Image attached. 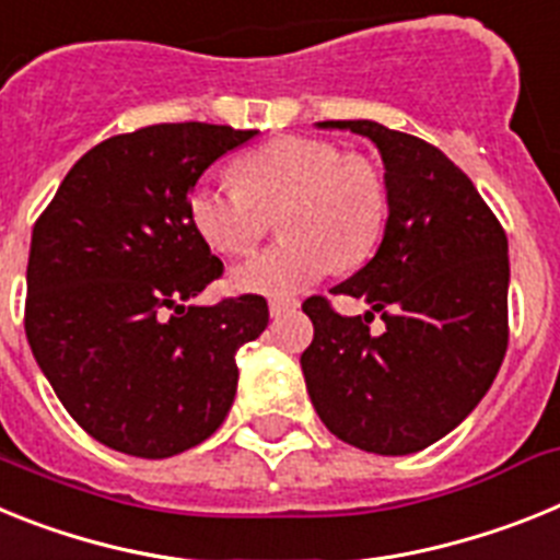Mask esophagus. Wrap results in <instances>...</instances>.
<instances>
[{"label":"esophagus","mask_w":560,"mask_h":560,"mask_svg":"<svg viewBox=\"0 0 560 560\" xmlns=\"http://www.w3.org/2000/svg\"><path fill=\"white\" fill-rule=\"evenodd\" d=\"M295 307H299V301L295 299H270V315H273V318H281V315L287 313H295Z\"/></svg>","instance_id":"34e87169"}]
</instances>
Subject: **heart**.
I'll return each mask as SVG.
<instances>
[{
    "mask_svg": "<svg viewBox=\"0 0 560 560\" xmlns=\"http://www.w3.org/2000/svg\"><path fill=\"white\" fill-rule=\"evenodd\" d=\"M279 211L284 240L233 270L236 290L293 295L335 265L366 259L388 217L386 177L335 140L284 135L245 154L236 183L202 179L188 194L191 225L222 256L250 250Z\"/></svg>",
    "mask_w": 560,
    "mask_h": 560,
    "instance_id": "1",
    "label": "heart"
}]
</instances>
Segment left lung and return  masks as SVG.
I'll use <instances>...</instances> for the list:
<instances>
[{
  "instance_id": "obj_1",
  "label": "left lung",
  "mask_w": 560,
  "mask_h": 560,
  "mask_svg": "<svg viewBox=\"0 0 560 560\" xmlns=\"http://www.w3.org/2000/svg\"><path fill=\"white\" fill-rule=\"evenodd\" d=\"M377 143L388 222L372 259L335 295L373 313L340 315L327 295L301 310L313 343L301 372L320 422L369 454L402 456L454 431L482 400L508 352V233L470 177L436 145L374 120H327Z\"/></svg>"
}]
</instances>
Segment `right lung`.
<instances>
[{"label": "right lung", "mask_w": 560, "mask_h": 560, "mask_svg": "<svg viewBox=\"0 0 560 560\" xmlns=\"http://www.w3.org/2000/svg\"><path fill=\"white\" fill-rule=\"evenodd\" d=\"M256 135L197 120L115 135L38 213L24 332L61 406L106 448L165 459L225 420L236 349L270 313L256 293L188 304L225 270L191 225L188 194Z\"/></svg>", "instance_id": "add662e5"}]
</instances>
